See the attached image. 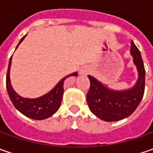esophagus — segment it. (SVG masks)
I'll list each match as a JSON object with an SVG mask.
<instances>
[{"mask_svg": "<svg viewBox=\"0 0 153 153\" xmlns=\"http://www.w3.org/2000/svg\"><path fill=\"white\" fill-rule=\"evenodd\" d=\"M88 71H87L86 69L81 71V74H82V75H86V74H88Z\"/></svg>", "mask_w": 153, "mask_h": 153, "instance_id": "obj_1", "label": "esophagus"}]
</instances>
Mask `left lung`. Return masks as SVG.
I'll return each mask as SVG.
<instances>
[{"label":"left lung","mask_w":153,"mask_h":153,"mask_svg":"<svg viewBox=\"0 0 153 153\" xmlns=\"http://www.w3.org/2000/svg\"><path fill=\"white\" fill-rule=\"evenodd\" d=\"M131 55L138 70L139 78L132 88L114 91L107 88L101 82L88 76L90 88L87 94V101L92 112L106 122H115L128 117L138 107L145 91L144 63L140 52L134 42L131 43Z\"/></svg>","instance_id":"8db88e82"}]
</instances>
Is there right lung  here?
<instances>
[{
  "label": "right lung",
  "instance_id": "add662e5",
  "mask_svg": "<svg viewBox=\"0 0 153 153\" xmlns=\"http://www.w3.org/2000/svg\"><path fill=\"white\" fill-rule=\"evenodd\" d=\"M25 36L21 39L17 48L22 42V41L25 39ZM11 64H12V57L10 58V60H9L7 80H6L7 90L8 93L10 100L13 104L15 108L18 111H19L22 114H24L30 118L36 119V120L46 119L55 113L59 110L61 104L62 96L64 93L63 85H64L65 80L70 76H77V73L75 72L64 77L61 81H59V82L55 86V88L53 90H51L48 94H45L42 97L37 98V99H25V98L20 97L19 94H17L12 88L11 82H10Z\"/></svg>",
  "mask_w": 153,
  "mask_h": 153
}]
</instances>
